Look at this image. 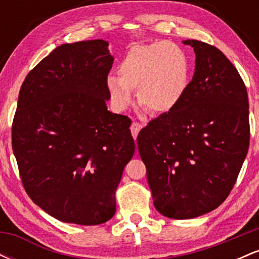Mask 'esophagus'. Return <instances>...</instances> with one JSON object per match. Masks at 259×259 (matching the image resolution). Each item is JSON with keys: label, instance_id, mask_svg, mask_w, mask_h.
Masks as SVG:
<instances>
[{"label": "esophagus", "instance_id": "34e87169", "mask_svg": "<svg viewBox=\"0 0 259 259\" xmlns=\"http://www.w3.org/2000/svg\"><path fill=\"white\" fill-rule=\"evenodd\" d=\"M141 127H142L141 124L136 123V121H134V123L132 124V126H130V130H132V134H133V138L134 139L138 138V135H139L140 130H141Z\"/></svg>", "mask_w": 259, "mask_h": 259}]
</instances>
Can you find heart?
I'll use <instances>...</instances> for the list:
<instances>
[{"label":"heart","instance_id":"1","mask_svg":"<svg viewBox=\"0 0 259 259\" xmlns=\"http://www.w3.org/2000/svg\"><path fill=\"white\" fill-rule=\"evenodd\" d=\"M118 75L107 76L106 89L113 109L124 112L138 90L140 103L153 113L173 111L185 96L190 81L186 53L175 44L157 41L135 45L118 65Z\"/></svg>","mask_w":259,"mask_h":259}]
</instances>
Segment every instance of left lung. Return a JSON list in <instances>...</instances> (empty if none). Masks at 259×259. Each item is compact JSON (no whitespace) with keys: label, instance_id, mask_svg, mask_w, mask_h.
<instances>
[{"label":"left lung","instance_id":"8db88e82","mask_svg":"<svg viewBox=\"0 0 259 259\" xmlns=\"http://www.w3.org/2000/svg\"><path fill=\"white\" fill-rule=\"evenodd\" d=\"M183 44L196 55L185 96L138 136L154 207L171 219L196 218L221 206L249 145L248 96L236 68L214 46Z\"/></svg>","mask_w":259,"mask_h":259}]
</instances>
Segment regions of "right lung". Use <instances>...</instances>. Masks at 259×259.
Instances as JSON below:
<instances>
[{
  "label": "right lung",
  "instance_id": "add662e5",
  "mask_svg": "<svg viewBox=\"0 0 259 259\" xmlns=\"http://www.w3.org/2000/svg\"><path fill=\"white\" fill-rule=\"evenodd\" d=\"M105 40L63 44L26 75L12 147L29 197L53 218L99 225L133 158L132 120L107 109L113 56Z\"/></svg>",
  "mask_w": 259,
  "mask_h": 259
}]
</instances>
